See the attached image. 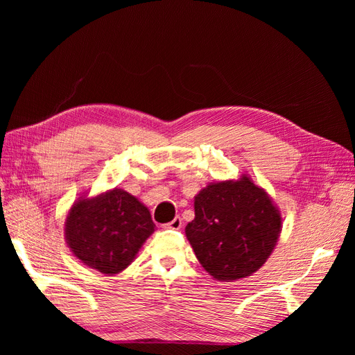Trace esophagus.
I'll return each instance as SVG.
<instances>
[{"instance_id":"esophagus-1","label":"esophagus","mask_w":355,"mask_h":355,"mask_svg":"<svg viewBox=\"0 0 355 355\" xmlns=\"http://www.w3.org/2000/svg\"><path fill=\"white\" fill-rule=\"evenodd\" d=\"M164 228H167V230H180L182 228V219L179 216H176L173 220L166 223Z\"/></svg>"}]
</instances>
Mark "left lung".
<instances>
[{"label":"left lung","instance_id":"obj_1","mask_svg":"<svg viewBox=\"0 0 355 355\" xmlns=\"http://www.w3.org/2000/svg\"><path fill=\"white\" fill-rule=\"evenodd\" d=\"M196 218L185 228L198 262L214 280L235 282L256 272L282 232V213L268 192L243 175L211 182L194 198Z\"/></svg>","mask_w":355,"mask_h":355}]
</instances>
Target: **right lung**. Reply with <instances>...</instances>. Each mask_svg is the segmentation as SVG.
<instances>
[{
    "label": "right lung",
    "instance_id": "obj_1",
    "mask_svg": "<svg viewBox=\"0 0 355 355\" xmlns=\"http://www.w3.org/2000/svg\"><path fill=\"white\" fill-rule=\"evenodd\" d=\"M65 240L72 254L106 275L124 271L155 231L144 202L114 188L72 204L65 220Z\"/></svg>",
    "mask_w": 355,
    "mask_h": 355
}]
</instances>
